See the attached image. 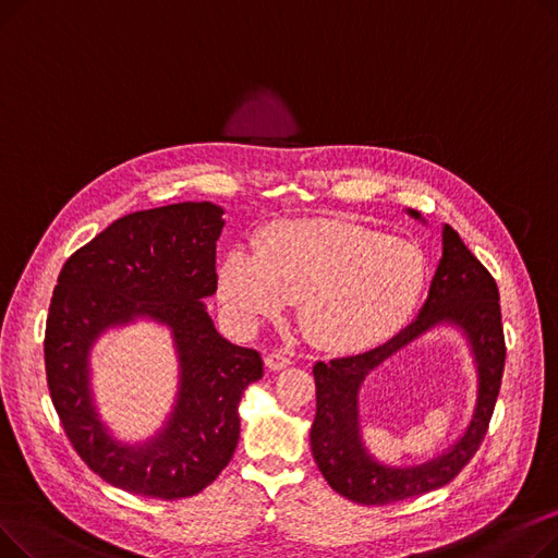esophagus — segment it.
<instances>
[{
    "label": "esophagus",
    "instance_id": "34e87169",
    "mask_svg": "<svg viewBox=\"0 0 558 558\" xmlns=\"http://www.w3.org/2000/svg\"><path fill=\"white\" fill-rule=\"evenodd\" d=\"M264 364H267L269 371H282L291 364V360L287 357V353H282V350H274V353L264 357Z\"/></svg>",
    "mask_w": 558,
    "mask_h": 558
}]
</instances>
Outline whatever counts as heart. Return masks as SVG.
Here are the masks:
<instances>
[{
	"label": "heart",
	"instance_id": "1",
	"mask_svg": "<svg viewBox=\"0 0 558 558\" xmlns=\"http://www.w3.org/2000/svg\"><path fill=\"white\" fill-rule=\"evenodd\" d=\"M425 282L427 262L404 240L345 221H278L259 234L255 255L234 248L223 257L219 299L242 328L299 301L314 341L353 350L404 326Z\"/></svg>",
	"mask_w": 558,
	"mask_h": 558
}]
</instances>
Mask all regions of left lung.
Instances as JSON below:
<instances>
[{"mask_svg": "<svg viewBox=\"0 0 558 558\" xmlns=\"http://www.w3.org/2000/svg\"><path fill=\"white\" fill-rule=\"evenodd\" d=\"M407 213L421 219L416 210ZM436 325L459 327L472 345L478 368L474 418L460 441L444 456L421 466H385L361 441L359 389L368 372ZM505 357L500 291L484 264L461 242L459 232L446 223L444 255L438 259L427 301L412 324L368 353L314 364L316 416L310 444L318 471L339 495L366 507H385L450 484L473 459L488 429L502 385Z\"/></svg>", "mask_w": 558, "mask_h": 558, "instance_id": "left-lung-1", "label": "left lung"}]
</instances>
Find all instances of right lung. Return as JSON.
I'll return each instance as SVG.
<instances>
[{
  "mask_svg": "<svg viewBox=\"0 0 558 558\" xmlns=\"http://www.w3.org/2000/svg\"><path fill=\"white\" fill-rule=\"evenodd\" d=\"M223 210L185 201L112 221L63 264L45 328V368L56 414L78 457L104 482L158 500L210 486L240 441L238 407L262 377L253 348L223 339L203 305L217 291ZM151 317L172 330L180 396L149 442H117L89 389V350L108 328Z\"/></svg>",
  "mask_w": 558,
  "mask_h": 558,
  "instance_id": "obj_1",
  "label": "right lung"
}]
</instances>
